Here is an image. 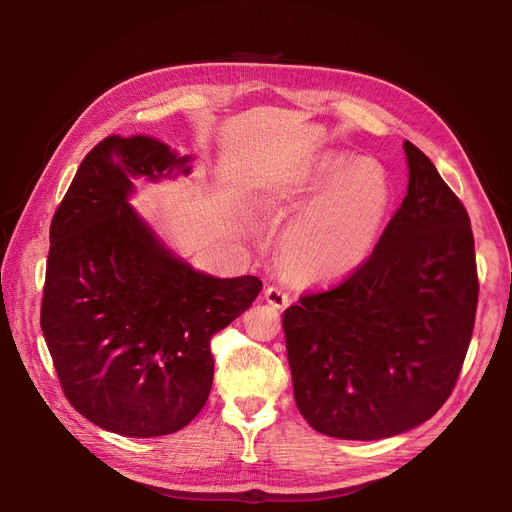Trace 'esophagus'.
Here are the masks:
<instances>
[{
	"label": "esophagus",
	"mask_w": 512,
	"mask_h": 512,
	"mask_svg": "<svg viewBox=\"0 0 512 512\" xmlns=\"http://www.w3.org/2000/svg\"><path fill=\"white\" fill-rule=\"evenodd\" d=\"M265 301H267L269 305H273L275 309H284V307L290 305L288 292H284L282 288H277V286H269V288L265 290Z\"/></svg>",
	"instance_id": "34e87169"
}]
</instances>
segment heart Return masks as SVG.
Wrapping results in <instances>:
<instances>
[{"label":"heart","mask_w":512,"mask_h":512,"mask_svg":"<svg viewBox=\"0 0 512 512\" xmlns=\"http://www.w3.org/2000/svg\"><path fill=\"white\" fill-rule=\"evenodd\" d=\"M327 153L290 196L265 209L292 215L280 241L284 267L297 282L331 286L359 271L374 254L393 205L386 170L374 160Z\"/></svg>","instance_id":"1"}]
</instances>
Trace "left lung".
<instances>
[{"mask_svg":"<svg viewBox=\"0 0 512 512\" xmlns=\"http://www.w3.org/2000/svg\"><path fill=\"white\" fill-rule=\"evenodd\" d=\"M408 194L374 254L284 312L297 408L324 436L382 440L429 421L472 339L478 277L468 211L404 143Z\"/></svg>","mask_w":512,"mask_h":512,"instance_id":"1","label":"left lung"}]
</instances>
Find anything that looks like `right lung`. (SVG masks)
Listing matches in <instances>:
<instances>
[{
	"label": "right lung",
	"instance_id": "obj_1",
	"mask_svg": "<svg viewBox=\"0 0 512 512\" xmlns=\"http://www.w3.org/2000/svg\"><path fill=\"white\" fill-rule=\"evenodd\" d=\"M151 136L91 149L51 222L40 327L74 410L128 438L188 425L213 384L211 337L254 303V275L196 271L130 198L134 179L192 173Z\"/></svg>",
	"mask_w": 512,
	"mask_h": 512
}]
</instances>
